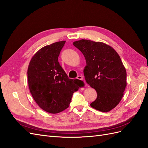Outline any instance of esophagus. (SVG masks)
<instances>
[{
    "label": "esophagus",
    "instance_id": "esophagus-1",
    "mask_svg": "<svg viewBox=\"0 0 148 148\" xmlns=\"http://www.w3.org/2000/svg\"><path fill=\"white\" fill-rule=\"evenodd\" d=\"M78 80H84V77H83L82 75H78L77 78Z\"/></svg>",
    "mask_w": 148,
    "mask_h": 148
}]
</instances>
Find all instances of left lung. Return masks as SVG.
<instances>
[{
  "label": "left lung",
  "instance_id": "8db88e82",
  "mask_svg": "<svg viewBox=\"0 0 148 148\" xmlns=\"http://www.w3.org/2000/svg\"><path fill=\"white\" fill-rule=\"evenodd\" d=\"M73 45L84 55L85 80L97 93L90 106L103 112L114 109L121 102L127 85V73L119 55L102 42L81 39Z\"/></svg>",
  "mask_w": 148,
  "mask_h": 148
}]
</instances>
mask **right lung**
Masks as SVG:
<instances>
[{"label": "right lung", "instance_id": "obj_1", "mask_svg": "<svg viewBox=\"0 0 148 148\" xmlns=\"http://www.w3.org/2000/svg\"><path fill=\"white\" fill-rule=\"evenodd\" d=\"M65 41L54 42L41 48L32 57L27 68L30 92L42 110L57 114L69 107L73 93L84 84L70 79L58 62Z\"/></svg>", "mask_w": 148, "mask_h": 148}]
</instances>
